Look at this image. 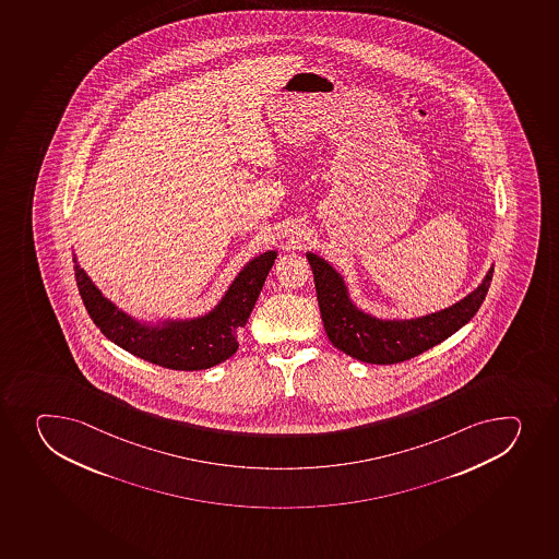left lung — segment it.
<instances>
[{
    "instance_id": "8db88e82",
    "label": "left lung",
    "mask_w": 559,
    "mask_h": 559,
    "mask_svg": "<svg viewBox=\"0 0 559 559\" xmlns=\"http://www.w3.org/2000/svg\"><path fill=\"white\" fill-rule=\"evenodd\" d=\"M328 338L344 354L368 365H397L433 348L463 328L481 308L493 270L481 286L448 310L414 321H377L348 300L343 278L321 257L308 253Z\"/></svg>"
}]
</instances>
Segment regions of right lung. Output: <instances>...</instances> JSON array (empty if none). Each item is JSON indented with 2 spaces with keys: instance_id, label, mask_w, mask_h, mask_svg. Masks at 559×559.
<instances>
[{
  "instance_id": "1",
  "label": "right lung",
  "mask_w": 559,
  "mask_h": 559,
  "mask_svg": "<svg viewBox=\"0 0 559 559\" xmlns=\"http://www.w3.org/2000/svg\"><path fill=\"white\" fill-rule=\"evenodd\" d=\"M275 257V251H270L249 262L210 316L175 322L164 330H147L117 310L88 281L76 259L74 276L88 317L109 341L162 368L197 371L221 365L237 352L238 330L246 326Z\"/></svg>"
}]
</instances>
